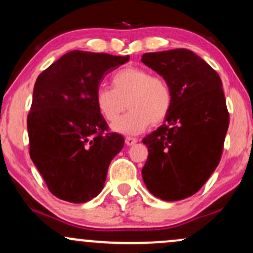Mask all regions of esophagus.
<instances>
[{
  "mask_svg": "<svg viewBox=\"0 0 253 253\" xmlns=\"http://www.w3.org/2000/svg\"><path fill=\"white\" fill-rule=\"evenodd\" d=\"M125 143H126L127 146H132V145L138 143V139L133 138V136H126V139H125Z\"/></svg>",
  "mask_w": 253,
  "mask_h": 253,
  "instance_id": "esophagus-1",
  "label": "esophagus"
}]
</instances>
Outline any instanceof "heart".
<instances>
[{"mask_svg": "<svg viewBox=\"0 0 253 253\" xmlns=\"http://www.w3.org/2000/svg\"><path fill=\"white\" fill-rule=\"evenodd\" d=\"M112 86L100 85L95 91V103L109 123L116 121L126 109L130 112L113 125L115 132L138 134L167 119L172 106V90L162 76L138 66H127L112 76Z\"/></svg>", "mask_w": 253, "mask_h": 253, "instance_id": "heart-1", "label": "heart"}]
</instances>
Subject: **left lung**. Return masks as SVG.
<instances>
[{
    "label": "left lung",
    "mask_w": 253,
    "mask_h": 253,
    "mask_svg": "<svg viewBox=\"0 0 253 253\" xmlns=\"http://www.w3.org/2000/svg\"><path fill=\"white\" fill-rule=\"evenodd\" d=\"M141 62L172 90L165 124L143 139L149 149L144 183L164 201L187 199L201 189L221 159L229 124L222 82L187 48L145 53Z\"/></svg>",
    "instance_id": "left-lung-1"
}]
</instances>
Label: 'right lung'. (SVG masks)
I'll return each mask as SVG.
<instances>
[{
	"instance_id": "1",
	"label": "right lung",
	"mask_w": 253,
	"mask_h": 253,
	"mask_svg": "<svg viewBox=\"0 0 253 253\" xmlns=\"http://www.w3.org/2000/svg\"><path fill=\"white\" fill-rule=\"evenodd\" d=\"M128 60L75 50L38 76L27 117L30 156L58 199L88 202L103 189L110 162L125 140L108 130L95 91L104 75Z\"/></svg>"
}]
</instances>
